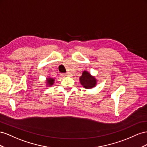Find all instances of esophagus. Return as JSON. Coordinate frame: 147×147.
<instances>
[{
  "label": "esophagus",
  "instance_id": "obj_1",
  "mask_svg": "<svg viewBox=\"0 0 147 147\" xmlns=\"http://www.w3.org/2000/svg\"><path fill=\"white\" fill-rule=\"evenodd\" d=\"M61 76H68L69 74L68 73H63V74H61Z\"/></svg>",
  "mask_w": 147,
  "mask_h": 147
}]
</instances>
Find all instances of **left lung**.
I'll return each mask as SVG.
<instances>
[{"instance_id": "obj_1", "label": "left lung", "mask_w": 147, "mask_h": 147, "mask_svg": "<svg viewBox=\"0 0 147 147\" xmlns=\"http://www.w3.org/2000/svg\"><path fill=\"white\" fill-rule=\"evenodd\" d=\"M81 84L86 89H92L97 84V79L92 76L87 71H84L82 76L79 78Z\"/></svg>"}]
</instances>
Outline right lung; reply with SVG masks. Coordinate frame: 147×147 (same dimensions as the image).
I'll list each match as a JSON object with an SVG mask.
<instances>
[{"label":"right lung","mask_w":147,"mask_h":147,"mask_svg":"<svg viewBox=\"0 0 147 147\" xmlns=\"http://www.w3.org/2000/svg\"><path fill=\"white\" fill-rule=\"evenodd\" d=\"M54 81H55L54 79L52 78H47V84H46V85L47 86H52L54 84Z\"/></svg>","instance_id":"obj_1"}]
</instances>
